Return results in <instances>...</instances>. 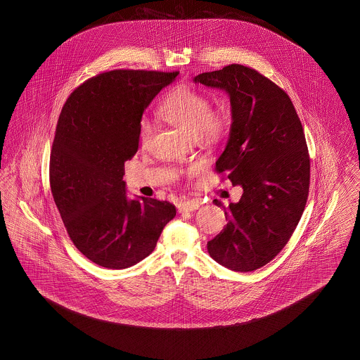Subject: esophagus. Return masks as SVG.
Wrapping results in <instances>:
<instances>
[{
	"mask_svg": "<svg viewBox=\"0 0 360 360\" xmlns=\"http://www.w3.org/2000/svg\"><path fill=\"white\" fill-rule=\"evenodd\" d=\"M200 207V202L198 201H184V202H179L178 205V210L179 212H191V210H197Z\"/></svg>",
	"mask_w": 360,
	"mask_h": 360,
	"instance_id": "1",
	"label": "esophagus"
}]
</instances>
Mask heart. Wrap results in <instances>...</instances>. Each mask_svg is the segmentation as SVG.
I'll use <instances>...</instances> for the list:
<instances>
[{
    "label": "heart",
    "instance_id": "1",
    "mask_svg": "<svg viewBox=\"0 0 360 360\" xmlns=\"http://www.w3.org/2000/svg\"><path fill=\"white\" fill-rule=\"evenodd\" d=\"M158 115L190 136L216 139L226 125L225 113L212 110L205 94L188 86L174 87L159 105ZM154 122L143 117L139 122V143L147 146L154 136ZM197 169L198 166H193L191 172Z\"/></svg>",
    "mask_w": 360,
    "mask_h": 360
}]
</instances>
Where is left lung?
Here are the masks:
<instances>
[{
    "label": "left lung",
    "mask_w": 360,
    "mask_h": 360,
    "mask_svg": "<svg viewBox=\"0 0 360 360\" xmlns=\"http://www.w3.org/2000/svg\"><path fill=\"white\" fill-rule=\"evenodd\" d=\"M194 82L229 96L232 124L216 172L243 188L239 202L224 207L228 223L207 241V252L229 270L254 271L288 244L307 205L310 160L302 124L286 91L257 70L229 65Z\"/></svg>",
    "instance_id": "obj_1"
}]
</instances>
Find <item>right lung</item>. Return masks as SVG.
Returning <instances> with one entry per match:
<instances>
[{
	"label": "right lung",
	"mask_w": 360,
	"mask_h": 360,
	"mask_svg": "<svg viewBox=\"0 0 360 360\" xmlns=\"http://www.w3.org/2000/svg\"><path fill=\"white\" fill-rule=\"evenodd\" d=\"M179 72L113 70L77 87L62 108L50 185L70 239L89 260L121 270L154 251L175 206L127 197L124 163L139 148V122Z\"/></svg>",
	"instance_id": "add662e5"
}]
</instances>
